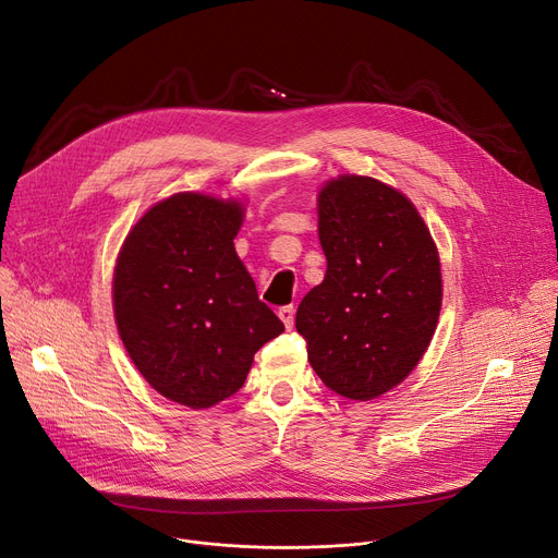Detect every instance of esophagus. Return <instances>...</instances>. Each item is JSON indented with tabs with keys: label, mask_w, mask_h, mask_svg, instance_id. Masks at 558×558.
Returning <instances> with one entry per match:
<instances>
[{
	"label": "esophagus",
	"mask_w": 558,
	"mask_h": 558,
	"mask_svg": "<svg viewBox=\"0 0 558 558\" xmlns=\"http://www.w3.org/2000/svg\"><path fill=\"white\" fill-rule=\"evenodd\" d=\"M279 317L286 329H293L295 327V308L293 306H281L279 308Z\"/></svg>",
	"instance_id": "1"
}]
</instances>
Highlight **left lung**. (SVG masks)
Segmentation results:
<instances>
[{
    "label": "left lung",
    "mask_w": 558,
    "mask_h": 558,
    "mask_svg": "<svg viewBox=\"0 0 558 558\" xmlns=\"http://www.w3.org/2000/svg\"><path fill=\"white\" fill-rule=\"evenodd\" d=\"M317 216L327 275L295 327L325 386L365 402L404 381L429 348L442 300L438 252L415 206L373 177L329 181Z\"/></svg>",
    "instance_id": "left-lung-1"
}]
</instances>
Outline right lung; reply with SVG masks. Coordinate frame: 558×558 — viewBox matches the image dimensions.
Returning <instances> with one entry per match:
<instances>
[{"instance_id":"1","label":"right lung","mask_w":558,"mask_h":558,"mask_svg":"<svg viewBox=\"0 0 558 558\" xmlns=\"http://www.w3.org/2000/svg\"><path fill=\"white\" fill-rule=\"evenodd\" d=\"M243 206L179 193L129 231L113 275L124 348L154 390L208 409L243 388L254 354L283 331L233 250Z\"/></svg>"}]
</instances>
